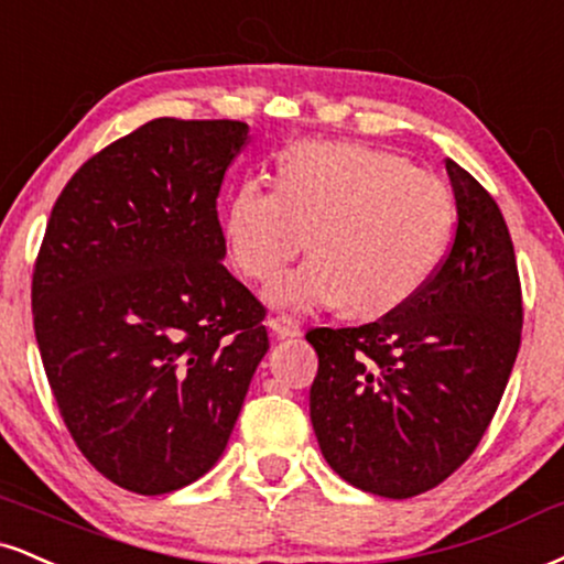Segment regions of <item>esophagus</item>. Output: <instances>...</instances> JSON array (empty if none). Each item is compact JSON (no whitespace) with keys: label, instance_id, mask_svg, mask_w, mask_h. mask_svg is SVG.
<instances>
[{"label":"esophagus","instance_id":"esophagus-1","mask_svg":"<svg viewBox=\"0 0 564 564\" xmlns=\"http://www.w3.org/2000/svg\"><path fill=\"white\" fill-rule=\"evenodd\" d=\"M268 328L273 330V336H278V338H294V336H300V325H296V323L291 321V317H286V315L270 317Z\"/></svg>","mask_w":564,"mask_h":564}]
</instances>
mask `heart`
<instances>
[{
  "label": "heart",
  "mask_w": 564,
  "mask_h": 564,
  "mask_svg": "<svg viewBox=\"0 0 564 564\" xmlns=\"http://www.w3.org/2000/svg\"><path fill=\"white\" fill-rule=\"evenodd\" d=\"M444 181L399 154L355 141H300L281 183L243 181L228 202L230 260L270 281L310 247L315 257L270 283L273 307L307 312L344 302L351 315H386L425 286L452 236Z\"/></svg>",
  "instance_id": "obj_1"
}]
</instances>
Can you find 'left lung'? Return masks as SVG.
I'll return each instance as SVG.
<instances>
[{
  "label": "left lung",
  "mask_w": 564,
  "mask_h": 564,
  "mask_svg": "<svg viewBox=\"0 0 564 564\" xmlns=\"http://www.w3.org/2000/svg\"><path fill=\"white\" fill-rule=\"evenodd\" d=\"M457 230L449 254L402 307L359 328H312L310 417L347 484L410 499L476 452L520 349L522 296L494 196L446 160Z\"/></svg>",
  "instance_id": "8db88e82"
}]
</instances>
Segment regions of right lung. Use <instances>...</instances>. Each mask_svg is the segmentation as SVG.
Returning a JSON list of instances; mask_svg holds the SVG:
<instances>
[{
	"label": "right lung",
	"mask_w": 564,
	"mask_h": 564,
	"mask_svg": "<svg viewBox=\"0 0 564 564\" xmlns=\"http://www.w3.org/2000/svg\"><path fill=\"white\" fill-rule=\"evenodd\" d=\"M241 120H149L78 167L33 268V330L67 431L105 478L158 497L220 459L270 349L217 220Z\"/></svg>",
	"instance_id": "1"
}]
</instances>
